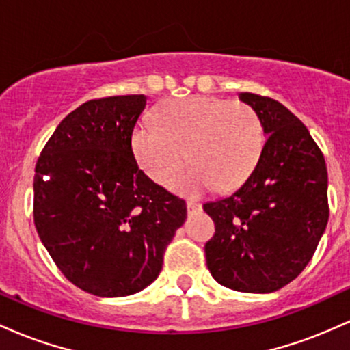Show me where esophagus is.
Segmentation results:
<instances>
[{
  "mask_svg": "<svg viewBox=\"0 0 350 350\" xmlns=\"http://www.w3.org/2000/svg\"><path fill=\"white\" fill-rule=\"evenodd\" d=\"M187 212L189 214H194V212H199L202 211V206H200L199 202H196V200H187Z\"/></svg>",
  "mask_w": 350,
  "mask_h": 350,
  "instance_id": "obj_1",
  "label": "esophagus"
}]
</instances>
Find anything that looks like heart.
Returning a JSON list of instances; mask_svg holds the SVG:
<instances>
[{"mask_svg": "<svg viewBox=\"0 0 350 350\" xmlns=\"http://www.w3.org/2000/svg\"><path fill=\"white\" fill-rule=\"evenodd\" d=\"M156 122L135 128L133 148L143 171L164 184L183 166L171 187L183 194H200L208 186L227 192L250 176L263 148L258 115L243 102L191 95L164 102ZM187 154H183V151Z\"/></svg>", "mask_w": 350, "mask_h": 350, "instance_id": "obj_1", "label": "heart"}]
</instances>
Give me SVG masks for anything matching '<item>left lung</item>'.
<instances>
[{"mask_svg": "<svg viewBox=\"0 0 350 350\" xmlns=\"http://www.w3.org/2000/svg\"><path fill=\"white\" fill-rule=\"evenodd\" d=\"M239 98L256 111L267 139L242 186L204 204L215 224L207 268L230 290L273 293L304 270L326 230V161L286 107L248 92Z\"/></svg>", "mask_w": 350, "mask_h": 350, "instance_id": "left-lung-1", "label": "left lung"}]
</instances>
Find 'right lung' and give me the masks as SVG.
Returning <instances> with one entry per match:
<instances>
[{
  "mask_svg": "<svg viewBox=\"0 0 350 350\" xmlns=\"http://www.w3.org/2000/svg\"><path fill=\"white\" fill-rule=\"evenodd\" d=\"M144 95L88 100L70 111L36 164L34 224L70 283L102 298L144 290L187 217L186 202L138 167L131 136Z\"/></svg>",
  "mask_w": 350,
  "mask_h": 350,
  "instance_id": "1",
  "label": "right lung"
}]
</instances>
